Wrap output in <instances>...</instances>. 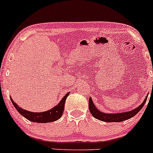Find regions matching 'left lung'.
<instances>
[{"mask_svg":"<svg viewBox=\"0 0 153 153\" xmlns=\"http://www.w3.org/2000/svg\"><path fill=\"white\" fill-rule=\"evenodd\" d=\"M147 96L148 95L146 96L144 101H143V103H142L140 106L134 108L132 111H127V112L118 113V114H105V113L101 112L100 111H99V110L96 108V106H95L94 104H93V100H92L91 98H90V99H89V109H90V113H91L92 115H93L96 119L99 120L101 121H104V122L108 123L123 122V121L126 120H128L130 119V118L133 117L134 115H136V114L142 109L143 105L146 103V99H147Z\"/></svg>","mask_w":153,"mask_h":153,"instance_id":"left-lung-1","label":"left lung"}]
</instances>
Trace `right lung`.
<instances>
[{"mask_svg":"<svg viewBox=\"0 0 153 153\" xmlns=\"http://www.w3.org/2000/svg\"><path fill=\"white\" fill-rule=\"evenodd\" d=\"M69 93H66L64 97L62 99V100L55 107H54L52 109H50L48 111H45V112L39 113L31 112V111L22 109L20 107L18 106L17 104L12 99L11 97H10V99H11L16 109L19 111V114H22V116L25 117L28 120L35 123H46L54 122V121L57 120L61 117L62 115H63V110H64L65 102H66V99L67 96H69Z\"/></svg>","mask_w":153,"mask_h":153,"instance_id":"right-lung-1","label":"right lung"}]
</instances>
